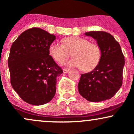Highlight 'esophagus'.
Here are the masks:
<instances>
[{"instance_id": "1", "label": "esophagus", "mask_w": 134, "mask_h": 134, "mask_svg": "<svg viewBox=\"0 0 134 134\" xmlns=\"http://www.w3.org/2000/svg\"><path fill=\"white\" fill-rule=\"evenodd\" d=\"M69 71V69H63V72H64V74H67Z\"/></svg>"}]
</instances>
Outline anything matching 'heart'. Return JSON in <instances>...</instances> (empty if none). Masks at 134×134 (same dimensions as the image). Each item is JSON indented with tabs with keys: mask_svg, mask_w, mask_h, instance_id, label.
Wrapping results in <instances>:
<instances>
[{
	"mask_svg": "<svg viewBox=\"0 0 134 134\" xmlns=\"http://www.w3.org/2000/svg\"><path fill=\"white\" fill-rule=\"evenodd\" d=\"M64 43L54 41L49 47L50 55L59 64H62L69 57V52L72 51L74 58L67 63L69 67L82 68L85 71H90L94 69L100 60V48L85 38L72 36L64 40Z\"/></svg>",
	"mask_w": 134,
	"mask_h": 134,
	"instance_id": "1",
	"label": "heart"
}]
</instances>
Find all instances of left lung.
Masks as SVG:
<instances>
[{"mask_svg":"<svg viewBox=\"0 0 134 134\" xmlns=\"http://www.w3.org/2000/svg\"><path fill=\"white\" fill-rule=\"evenodd\" d=\"M85 35L97 41L101 56L93 70L81 74L78 90L83 98L91 102L110 99L122 85L125 59L121 47L114 37L107 32L90 31Z\"/></svg>","mask_w":134,"mask_h":134,"instance_id":"1","label":"left lung"}]
</instances>
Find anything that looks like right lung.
Instances as JSON below:
<instances>
[{"label":"right lung","instance_id":"obj_1","mask_svg":"<svg viewBox=\"0 0 134 134\" xmlns=\"http://www.w3.org/2000/svg\"><path fill=\"white\" fill-rule=\"evenodd\" d=\"M56 36L38 27L26 30L14 41L8 66L10 83L27 103H47L56 93L57 77L63 73L50 55L49 47Z\"/></svg>","mask_w":134,"mask_h":134}]
</instances>
